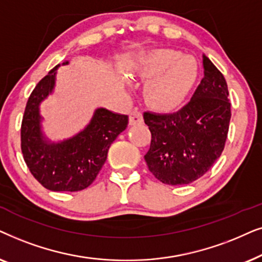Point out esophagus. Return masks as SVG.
<instances>
[{
  "label": "esophagus",
  "mask_w": 262,
  "mask_h": 262,
  "mask_svg": "<svg viewBox=\"0 0 262 262\" xmlns=\"http://www.w3.org/2000/svg\"><path fill=\"white\" fill-rule=\"evenodd\" d=\"M142 122H144V118H142V114L140 111L134 110L133 113H130V115H129V124L130 125L141 124Z\"/></svg>",
  "instance_id": "34e87169"
}]
</instances>
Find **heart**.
Here are the masks:
<instances>
[{
  "label": "heart",
  "instance_id": "b5f03b06",
  "mask_svg": "<svg viewBox=\"0 0 262 262\" xmlns=\"http://www.w3.org/2000/svg\"><path fill=\"white\" fill-rule=\"evenodd\" d=\"M140 75L148 80L145 97L152 106L175 109L189 95L198 78V63L193 57L171 49H159L140 61Z\"/></svg>",
  "mask_w": 262,
  "mask_h": 262
}]
</instances>
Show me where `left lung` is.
Masks as SVG:
<instances>
[{
  "label": "left lung",
  "mask_w": 262,
  "mask_h": 262,
  "mask_svg": "<svg viewBox=\"0 0 262 262\" xmlns=\"http://www.w3.org/2000/svg\"><path fill=\"white\" fill-rule=\"evenodd\" d=\"M204 78L190 102L173 114L144 113L152 139L145 155L148 170L170 186L204 176L221 157L228 138L231 104L225 78L202 55Z\"/></svg>",
  "instance_id": "obj_1"
}]
</instances>
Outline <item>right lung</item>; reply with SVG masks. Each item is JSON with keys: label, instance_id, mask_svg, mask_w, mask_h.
Returning <instances> with one entry per match:
<instances>
[{"label": "right lung", "instance_id": "1", "mask_svg": "<svg viewBox=\"0 0 262 262\" xmlns=\"http://www.w3.org/2000/svg\"><path fill=\"white\" fill-rule=\"evenodd\" d=\"M62 64H68L63 62ZM57 64L45 75L27 100L21 123V151L30 171L52 191H78L90 186L106 160L107 151L127 128V115L96 109L90 123L74 137L51 141L41 129L40 104L54 92Z\"/></svg>", "mask_w": 262, "mask_h": 262}]
</instances>
